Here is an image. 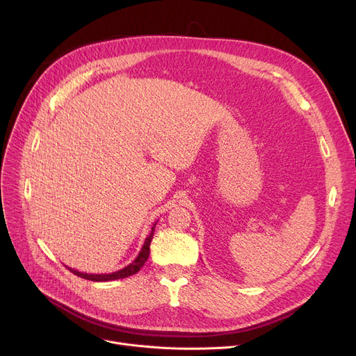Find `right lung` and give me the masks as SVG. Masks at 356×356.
Returning <instances> with one entry per match:
<instances>
[{
	"label": "right lung",
	"mask_w": 356,
	"mask_h": 356,
	"mask_svg": "<svg viewBox=\"0 0 356 356\" xmlns=\"http://www.w3.org/2000/svg\"><path fill=\"white\" fill-rule=\"evenodd\" d=\"M156 223H157V222L153 223L152 231H149L148 236L145 238L144 245H143L140 254L137 255V258L133 261V263L128 264L127 267H124L122 270H118V271H114V273H108V274H89V273H82V271H78V270H74V268L66 266L67 270H70L73 274H76V275L81 277V278L90 280V282H112V280L125 278V277H129V275H133V274L138 273L140 268L145 264V261H147V258H148V255H149V244H152V241H153Z\"/></svg>",
	"instance_id": "obj_1"
}]
</instances>
